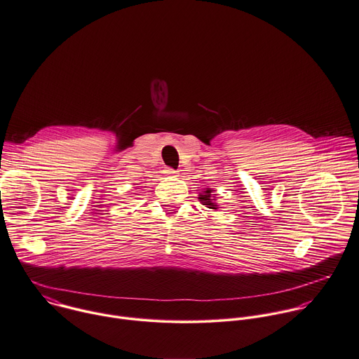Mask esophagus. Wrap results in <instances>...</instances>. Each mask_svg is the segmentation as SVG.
Segmentation results:
<instances>
[{
    "label": "esophagus",
    "mask_w": 359,
    "mask_h": 359,
    "mask_svg": "<svg viewBox=\"0 0 359 359\" xmlns=\"http://www.w3.org/2000/svg\"><path fill=\"white\" fill-rule=\"evenodd\" d=\"M163 172H165L168 176H177V170H175V169H172V168H166Z\"/></svg>",
    "instance_id": "1"
}]
</instances>
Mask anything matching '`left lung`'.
I'll list each match as a JSON object with an SVG mask.
<instances>
[{"instance_id":"1","label":"left lung","mask_w":359,"mask_h":359,"mask_svg":"<svg viewBox=\"0 0 359 359\" xmlns=\"http://www.w3.org/2000/svg\"><path fill=\"white\" fill-rule=\"evenodd\" d=\"M212 191L208 189L207 191H204V193H201L200 194V201H201V204L203 205H205L207 208H211V210H217V204L212 201L214 198H212V194H211Z\"/></svg>"}]
</instances>
